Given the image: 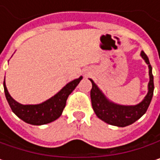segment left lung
<instances>
[{"label":"left lung","instance_id":"left-lung-1","mask_svg":"<svg viewBox=\"0 0 160 160\" xmlns=\"http://www.w3.org/2000/svg\"><path fill=\"white\" fill-rule=\"evenodd\" d=\"M140 55L148 65L149 82L148 86V94L144 99L136 105H121L114 103L104 95L97 84L89 78L92 83V89L90 91L92 108L98 118L108 124L118 127L128 126L139 120L148 109L154 93V77L152 74V67L150 65L148 57L143 50L141 51Z\"/></svg>","mask_w":160,"mask_h":160}]
</instances>
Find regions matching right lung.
<instances>
[{"mask_svg":"<svg viewBox=\"0 0 160 160\" xmlns=\"http://www.w3.org/2000/svg\"><path fill=\"white\" fill-rule=\"evenodd\" d=\"M82 79L83 76H80L79 78L71 81L53 97L42 103L35 105H23L15 101L7 90L5 79L3 82V88L11 109L18 118L32 125H43L57 120L62 115L69 95Z\"/></svg>","mask_w":160,"mask_h":160,"instance_id":"add662e5","label":"right lung"}]
</instances>
